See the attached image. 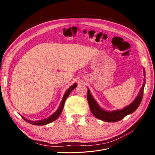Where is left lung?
Wrapping results in <instances>:
<instances>
[{"mask_svg":"<svg viewBox=\"0 0 155 155\" xmlns=\"http://www.w3.org/2000/svg\"><path fill=\"white\" fill-rule=\"evenodd\" d=\"M144 76L145 77V72L144 71ZM145 84V79H144V82L143 83V85L140 89V91L138 94L137 98L134 100L133 103L126 107L124 109L118 110H115L112 112H107L98 106L97 103L94 99L92 96L91 94L89 91V89H88L87 92V100L90 107L91 111L92 114L96 118L100 119L107 122H116L123 119L125 116L128 115L129 114L133 113L134 111L137 110L138 106L140 105V103L142 101L143 94V89Z\"/></svg>","mask_w":155,"mask_h":155,"instance_id":"1","label":"left lung"}]
</instances>
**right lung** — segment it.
Returning <instances> with one entry per match:
<instances>
[{"label": "right lung", "mask_w": 155, "mask_h": 155, "mask_svg": "<svg viewBox=\"0 0 155 155\" xmlns=\"http://www.w3.org/2000/svg\"><path fill=\"white\" fill-rule=\"evenodd\" d=\"M76 87H77V84L76 83H74L72 86H71L68 89V90L66 91V92H65V94H64V96L63 97V100H62L61 102V104H60V105H59V107L58 108V109L57 110V111H56L55 112H54V113L53 114H51L50 116H49L48 118H46L45 120H41L35 121L27 120L25 118H24V117L21 116L22 118L24 119L26 121H27V122H28L29 124H32V125H46V124L52 122V121H54V120H55L56 119H57L58 117L59 116V115L61 114V113L62 110H63V107H64V102H65V101H66L67 98L70 95V93L72 91L74 90V89L76 88Z\"/></svg>", "instance_id": "obj_1"}]
</instances>
